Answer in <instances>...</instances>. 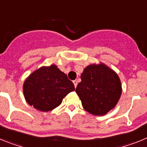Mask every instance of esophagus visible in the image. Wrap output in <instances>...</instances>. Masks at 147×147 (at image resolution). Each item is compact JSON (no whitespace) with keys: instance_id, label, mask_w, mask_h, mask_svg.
Masks as SVG:
<instances>
[{"instance_id":"obj_1","label":"esophagus","mask_w":147,"mask_h":147,"mask_svg":"<svg viewBox=\"0 0 147 147\" xmlns=\"http://www.w3.org/2000/svg\"><path fill=\"white\" fill-rule=\"evenodd\" d=\"M73 82H74V87L75 88H76V86H77V80H74L73 81Z\"/></svg>"}]
</instances>
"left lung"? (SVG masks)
I'll list each match as a JSON object with an SVG mask.
<instances>
[{
  "label": "left lung",
  "instance_id": "obj_1",
  "mask_svg": "<svg viewBox=\"0 0 147 147\" xmlns=\"http://www.w3.org/2000/svg\"><path fill=\"white\" fill-rule=\"evenodd\" d=\"M81 80L76 92L88 113L103 115L117 105L121 95V83L117 74L106 65L87 66Z\"/></svg>",
  "mask_w": 147,
  "mask_h": 147
}]
</instances>
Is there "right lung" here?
<instances>
[{
	"label": "right lung",
	"mask_w": 147,
	"mask_h": 147,
	"mask_svg": "<svg viewBox=\"0 0 147 147\" xmlns=\"http://www.w3.org/2000/svg\"><path fill=\"white\" fill-rule=\"evenodd\" d=\"M23 88L27 103L42 112L58 107L63 98L75 90L74 83L55 65L34 71L25 80Z\"/></svg>",
	"instance_id": "right-lung-1"
}]
</instances>
